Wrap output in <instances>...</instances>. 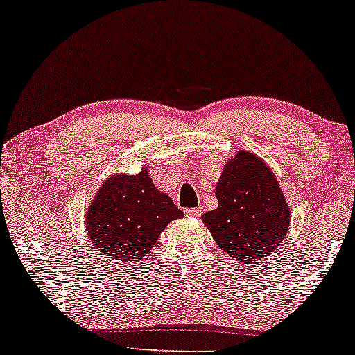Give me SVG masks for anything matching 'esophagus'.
Wrapping results in <instances>:
<instances>
[{
	"instance_id": "34e87169",
	"label": "esophagus",
	"mask_w": 355,
	"mask_h": 355,
	"mask_svg": "<svg viewBox=\"0 0 355 355\" xmlns=\"http://www.w3.org/2000/svg\"><path fill=\"white\" fill-rule=\"evenodd\" d=\"M201 211H203L201 208H187L184 212H185V216H187V217H200Z\"/></svg>"
}]
</instances>
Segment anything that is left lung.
Wrapping results in <instances>:
<instances>
[{
	"label": "left lung",
	"instance_id": "left-lung-1",
	"mask_svg": "<svg viewBox=\"0 0 355 355\" xmlns=\"http://www.w3.org/2000/svg\"><path fill=\"white\" fill-rule=\"evenodd\" d=\"M216 196L219 206L206 212L203 222L230 257L252 263L286 238L288 205L275 174L259 157L239 150L223 168Z\"/></svg>",
	"mask_w": 355,
	"mask_h": 355
}]
</instances>
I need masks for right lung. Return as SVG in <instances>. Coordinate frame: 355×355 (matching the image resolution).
<instances>
[{
    "instance_id": "add662e5",
    "label": "right lung",
    "mask_w": 355,
    "mask_h": 355,
    "mask_svg": "<svg viewBox=\"0 0 355 355\" xmlns=\"http://www.w3.org/2000/svg\"><path fill=\"white\" fill-rule=\"evenodd\" d=\"M182 211L155 189L146 170L138 176L109 178L87 211V232L101 255L114 263L138 260Z\"/></svg>"
}]
</instances>
